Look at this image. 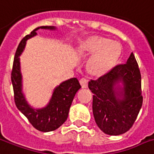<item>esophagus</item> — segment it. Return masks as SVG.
I'll list each match as a JSON object with an SVG mask.
<instances>
[{"label": "esophagus", "instance_id": "esophagus-1", "mask_svg": "<svg viewBox=\"0 0 154 154\" xmlns=\"http://www.w3.org/2000/svg\"><path fill=\"white\" fill-rule=\"evenodd\" d=\"M80 84L82 85V89H86L88 87V80L85 78H82L80 80Z\"/></svg>", "mask_w": 154, "mask_h": 154}]
</instances>
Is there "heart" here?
<instances>
[{
	"instance_id": "heart-1",
	"label": "heart",
	"mask_w": 154,
	"mask_h": 154,
	"mask_svg": "<svg viewBox=\"0 0 154 154\" xmlns=\"http://www.w3.org/2000/svg\"><path fill=\"white\" fill-rule=\"evenodd\" d=\"M121 45L116 41L99 35L91 36L77 47L81 56L89 57L86 70L90 76L101 77L111 72L121 54Z\"/></svg>"
}]
</instances>
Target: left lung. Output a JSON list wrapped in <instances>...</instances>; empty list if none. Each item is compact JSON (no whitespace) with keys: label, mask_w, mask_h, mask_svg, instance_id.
Returning a JSON list of instances; mask_svg holds the SVG:
<instances>
[{"label":"left lung","mask_w":154,"mask_h":154,"mask_svg":"<svg viewBox=\"0 0 154 154\" xmlns=\"http://www.w3.org/2000/svg\"><path fill=\"white\" fill-rule=\"evenodd\" d=\"M122 82L120 91L115 87ZM88 87L93 93V114L104 133L118 136L128 132L136 121L142 106L141 75L134 54L126 64H118L97 80H90Z\"/></svg>","instance_id":"1"}]
</instances>
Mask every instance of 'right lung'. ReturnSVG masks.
Wrapping results in <instances>:
<instances>
[{"label": "right lung", "mask_w": 154, "mask_h": 154, "mask_svg": "<svg viewBox=\"0 0 154 154\" xmlns=\"http://www.w3.org/2000/svg\"><path fill=\"white\" fill-rule=\"evenodd\" d=\"M41 29H55L54 26H40L26 35L20 42L15 52L11 72V81L14 89V102L17 109L27 118L35 129L43 132L54 131L66 121L76 93L82 87L77 78L65 81L54 90L50 103L45 108L34 110L28 105L22 93V75L20 72L19 56L25 48L27 39L36 35V30Z\"/></svg>", "instance_id": "1"}]
</instances>
